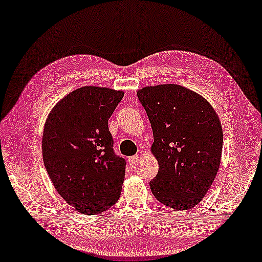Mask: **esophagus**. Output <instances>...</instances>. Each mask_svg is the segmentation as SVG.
<instances>
[{
	"label": "esophagus",
	"instance_id": "esophagus-1",
	"mask_svg": "<svg viewBox=\"0 0 262 262\" xmlns=\"http://www.w3.org/2000/svg\"><path fill=\"white\" fill-rule=\"evenodd\" d=\"M140 160V156L139 155H135V156H132L128 158V163L132 166H135L136 164H138V162Z\"/></svg>",
	"mask_w": 262,
	"mask_h": 262
}]
</instances>
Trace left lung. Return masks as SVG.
I'll use <instances>...</instances> for the list:
<instances>
[{
    "mask_svg": "<svg viewBox=\"0 0 262 262\" xmlns=\"http://www.w3.org/2000/svg\"><path fill=\"white\" fill-rule=\"evenodd\" d=\"M151 124V152L158 173L149 183L163 205L188 210L210 188L219 169L224 133L206 98L177 84L146 86L137 92Z\"/></svg>",
    "mask_w": 262,
    "mask_h": 262,
    "instance_id": "8db88e82",
    "label": "left lung"
}]
</instances>
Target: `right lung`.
<instances>
[{"label":"right lung","mask_w":262,"mask_h":262,"mask_svg":"<svg viewBox=\"0 0 262 262\" xmlns=\"http://www.w3.org/2000/svg\"><path fill=\"white\" fill-rule=\"evenodd\" d=\"M123 91L84 86L67 94L50 112L42 152L46 171L67 204L96 214L117 203L126 162L115 155L108 118Z\"/></svg>","instance_id":"right-lung-1"}]
</instances>
